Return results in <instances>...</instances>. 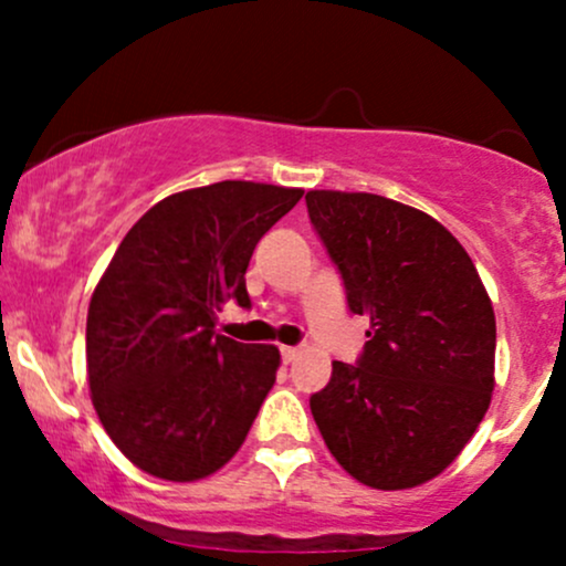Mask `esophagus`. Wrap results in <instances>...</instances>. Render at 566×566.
<instances>
[{
	"label": "esophagus",
	"instance_id": "1",
	"mask_svg": "<svg viewBox=\"0 0 566 566\" xmlns=\"http://www.w3.org/2000/svg\"><path fill=\"white\" fill-rule=\"evenodd\" d=\"M297 356H301V348H295V346H282V361H284V365H290V361H295Z\"/></svg>",
	"mask_w": 566,
	"mask_h": 566
}]
</instances>
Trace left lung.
<instances>
[{
    "label": "left lung",
    "mask_w": 566,
    "mask_h": 566,
    "mask_svg": "<svg viewBox=\"0 0 566 566\" xmlns=\"http://www.w3.org/2000/svg\"><path fill=\"white\" fill-rule=\"evenodd\" d=\"M311 226L367 316L356 365L333 361L311 415L337 463L407 490L458 458L495 388V314L469 252L426 212L378 193L308 191Z\"/></svg>",
    "instance_id": "obj_1"
}]
</instances>
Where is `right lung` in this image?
I'll list each match as a JSON object with an SVG mask.
<instances>
[{
    "instance_id": "add662e5",
    "label": "right lung",
    "mask_w": 566,
    "mask_h": 566,
    "mask_svg": "<svg viewBox=\"0 0 566 566\" xmlns=\"http://www.w3.org/2000/svg\"><path fill=\"white\" fill-rule=\"evenodd\" d=\"M301 188L220 180L161 199L93 292L87 375L112 441L170 482L216 473L237 454L276 380L279 350L218 335L223 305L250 308L247 265Z\"/></svg>"
}]
</instances>
